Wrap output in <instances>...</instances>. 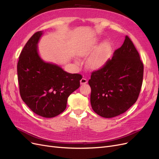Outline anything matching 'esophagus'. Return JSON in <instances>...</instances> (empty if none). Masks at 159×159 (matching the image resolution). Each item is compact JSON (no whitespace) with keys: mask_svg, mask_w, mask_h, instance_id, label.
Here are the masks:
<instances>
[{"mask_svg":"<svg viewBox=\"0 0 159 159\" xmlns=\"http://www.w3.org/2000/svg\"><path fill=\"white\" fill-rule=\"evenodd\" d=\"M87 82H88L87 79L84 78H83L82 79H81V80H80V84H81V85L85 84H87Z\"/></svg>","mask_w":159,"mask_h":159,"instance_id":"34e87169","label":"esophagus"}]
</instances>
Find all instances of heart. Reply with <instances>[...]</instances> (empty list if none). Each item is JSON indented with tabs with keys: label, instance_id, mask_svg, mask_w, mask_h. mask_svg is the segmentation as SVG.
Masks as SVG:
<instances>
[{
	"label": "heart",
	"instance_id": "obj_1",
	"mask_svg": "<svg viewBox=\"0 0 159 159\" xmlns=\"http://www.w3.org/2000/svg\"><path fill=\"white\" fill-rule=\"evenodd\" d=\"M93 45H89L84 48L80 52V56H84L89 54L94 49ZM111 51V46L108 42H105L101 45L98 50L90 56L88 60V66L91 69H99L106 62L109 53Z\"/></svg>",
	"mask_w": 159,
	"mask_h": 159
}]
</instances>
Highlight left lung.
Returning a JSON list of instances; mask_svg holds the SVG:
<instances>
[{"label":"left lung","instance_id":"8db88e82","mask_svg":"<svg viewBox=\"0 0 159 159\" xmlns=\"http://www.w3.org/2000/svg\"><path fill=\"white\" fill-rule=\"evenodd\" d=\"M143 64L136 48L126 36L121 48L98 70L91 72L88 84L93 110L111 118L127 111L137 102L143 78Z\"/></svg>","mask_w":159,"mask_h":159}]
</instances>
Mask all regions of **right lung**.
I'll return each mask as SVG.
<instances>
[{"label":"right lung","mask_w":159,"mask_h":159,"mask_svg":"<svg viewBox=\"0 0 159 159\" xmlns=\"http://www.w3.org/2000/svg\"><path fill=\"white\" fill-rule=\"evenodd\" d=\"M42 34V31L34 34L23 48L17 64L18 81L27 106L40 116L52 118L66 109L68 98L79 88L82 75L68 73L40 58L37 44Z\"/></svg>","instance_id":"add662e5"}]
</instances>
